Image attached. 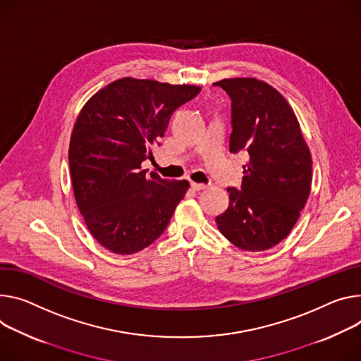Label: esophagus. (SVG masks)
Returning a JSON list of instances; mask_svg holds the SVG:
<instances>
[{"label":"esophagus","mask_w":361,"mask_h":361,"mask_svg":"<svg viewBox=\"0 0 361 361\" xmlns=\"http://www.w3.org/2000/svg\"><path fill=\"white\" fill-rule=\"evenodd\" d=\"M191 188H192V190H195V191H200V190L207 188V185H206V184H200V183H194V181H191Z\"/></svg>","instance_id":"1"}]
</instances>
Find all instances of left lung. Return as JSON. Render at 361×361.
Here are the masks:
<instances>
[{
    "instance_id": "1",
    "label": "left lung",
    "mask_w": 361,
    "mask_h": 361,
    "mask_svg": "<svg viewBox=\"0 0 361 361\" xmlns=\"http://www.w3.org/2000/svg\"><path fill=\"white\" fill-rule=\"evenodd\" d=\"M213 85L232 99L231 152L249 154L242 187L227 188L231 203L216 223L236 247L268 250L288 236L307 203L311 154L297 116L271 85L253 78Z\"/></svg>"
}]
</instances>
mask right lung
<instances>
[{"instance_id": "right-lung-1", "label": "right lung", "mask_w": 361, "mask_h": 361, "mask_svg": "<svg viewBox=\"0 0 361 361\" xmlns=\"http://www.w3.org/2000/svg\"><path fill=\"white\" fill-rule=\"evenodd\" d=\"M202 89L123 78L94 93L80 111L69 147L75 199L93 238L118 255L157 240L187 188L185 180L147 177L141 169L171 115Z\"/></svg>"}]
</instances>
